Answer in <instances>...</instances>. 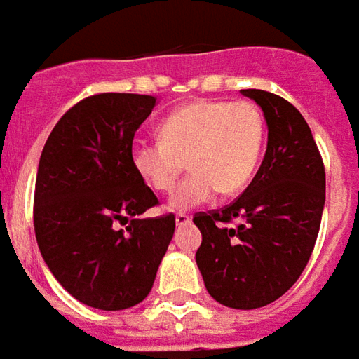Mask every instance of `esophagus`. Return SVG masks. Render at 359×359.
<instances>
[{"mask_svg": "<svg viewBox=\"0 0 359 359\" xmlns=\"http://www.w3.org/2000/svg\"><path fill=\"white\" fill-rule=\"evenodd\" d=\"M175 223H177V225H187V223H191V217L185 215V213H177V215H175Z\"/></svg>", "mask_w": 359, "mask_h": 359, "instance_id": "1", "label": "esophagus"}]
</instances>
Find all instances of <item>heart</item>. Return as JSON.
Returning a JSON list of instances; mask_svg holds the SVG:
<instances>
[{
    "label": "heart",
    "mask_w": 359,
    "mask_h": 359,
    "mask_svg": "<svg viewBox=\"0 0 359 359\" xmlns=\"http://www.w3.org/2000/svg\"><path fill=\"white\" fill-rule=\"evenodd\" d=\"M158 134L160 140L132 144V168L151 189L170 191L185 160L191 174L168 208L187 211L249 185L263 154L264 116L249 100H194L163 118Z\"/></svg>",
    "instance_id": "1"
}]
</instances>
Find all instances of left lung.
<instances>
[{
    "label": "left lung",
    "instance_id": "1",
    "mask_svg": "<svg viewBox=\"0 0 359 359\" xmlns=\"http://www.w3.org/2000/svg\"><path fill=\"white\" fill-rule=\"evenodd\" d=\"M263 110V163L231 205L194 217L205 288L219 304L252 310L275 302L302 275L318 237L326 174L306 120L283 96L241 90ZM237 218L231 228L226 223Z\"/></svg>",
    "mask_w": 359,
    "mask_h": 359
}]
</instances>
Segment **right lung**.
Listing matches in <instances>:
<instances>
[{"label":"right lung","instance_id":"1","mask_svg":"<svg viewBox=\"0 0 359 359\" xmlns=\"http://www.w3.org/2000/svg\"><path fill=\"white\" fill-rule=\"evenodd\" d=\"M154 107L148 95L88 96L62 114L41 151L37 245L59 285L93 309L142 302L174 237L172 213L140 217L158 197L130 162L134 134Z\"/></svg>","mask_w":359,"mask_h":359}]
</instances>
